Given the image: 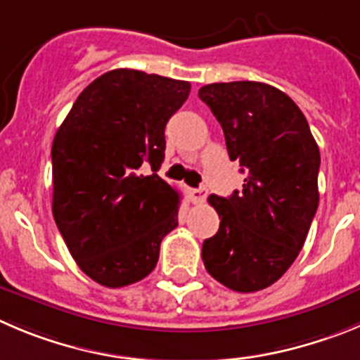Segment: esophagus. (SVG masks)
<instances>
[{"mask_svg": "<svg viewBox=\"0 0 360 360\" xmlns=\"http://www.w3.org/2000/svg\"><path fill=\"white\" fill-rule=\"evenodd\" d=\"M190 197L193 204H202L207 197V190L206 188H193V190L190 191Z\"/></svg>", "mask_w": 360, "mask_h": 360, "instance_id": "34e87169", "label": "esophagus"}]
</instances>
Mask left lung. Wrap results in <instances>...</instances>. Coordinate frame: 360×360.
<instances>
[{"instance_id":"obj_1","label":"left lung","mask_w":360,"mask_h":360,"mask_svg":"<svg viewBox=\"0 0 360 360\" xmlns=\"http://www.w3.org/2000/svg\"><path fill=\"white\" fill-rule=\"evenodd\" d=\"M226 136L243 190L210 195L220 229L202 243L207 274L238 293L277 282L297 259L316 214L320 149L291 97L259 82L199 90Z\"/></svg>"}]
</instances>
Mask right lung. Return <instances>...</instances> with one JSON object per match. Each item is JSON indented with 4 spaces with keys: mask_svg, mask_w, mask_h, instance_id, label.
<instances>
[{
    "mask_svg": "<svg viewBox=\"0 0 360 360\" xmlns=\"http://www.w3.org/2000/svg\"><path fill=\"white\" fill-rule=\"evenodd\" d=\"M190 83L115 69L78 96L53 140V217L92 281L129 286L154 270L181 195L158 176L165 126ZM150 166L153 174L141 169Z\"/></svg>",
    "mask_w": 360,
    "mask_h": 360,
    "instance_id": "add662e5",
    "label": "right lung"
}]
</instances>
